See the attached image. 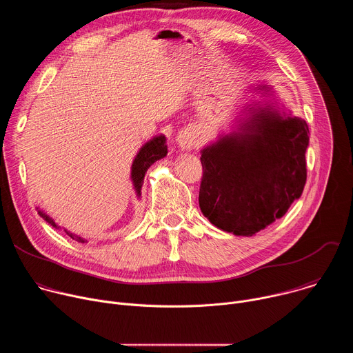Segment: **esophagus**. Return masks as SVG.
I'll return each instance as SVG.
<instances>
[{"mask_svg": "<svg viewBox=\"0 0 353 353\" xmlns=\"http://www.w3.org/2000/svg\"><path fill=\"white\" fill-rule=\"evenodd\" d=\"M177 143L183 150H191L196 148L199 143L196 131L194 128H185L180 131L177 135Z\"/></svg>", "mask_w": 353, "mask_h": 353, "instance_id": "obj_1", "label": "esophagus"}]
</instances>
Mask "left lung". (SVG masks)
<instances>
[{
    "instance_id": "obj_1",
    "label": "left lung",
    "mask_w": 353,
    "mask_h": 353,
    "mask_svg": "<svg viewBox=\"0 0 353 353\" xmlns=\"http://www.w3.org/2000/svg\"><path fill=\"white\" fill-rule=\"evenodd\" d=\"M247 112L239 131L201 150V212L236 236H253L282 218L307 179V123L268 103Z\"/></svg>"
}]
</instances>
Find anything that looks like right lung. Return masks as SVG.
<instances>
[{
    "label": "right lung",
    "instance_id": "obj_1",
    "mask_svg": "<svg viewBox=\"0 0 353 353\" xmlns=\"http://www.w3.org/2000/svg\"><path fill=\"white\" fill-rule=\"evenodd\" d=\"M166 155H168V145H166V138H165V135H158V137L152 138V139L148 141V142L139 149V152L137 154V157H135V159H134V162H132V168H131V180H132V184H134V188H135V192H137L138 196L141 195V187H142V184H143V177H145L146 170L150 168V165H154L157 161L165 158ZM37 212H39V215H40L44 221H47L50 225L59 229V226L56 225V222H54L52 218H50L48 215H46V214H44L43 211H40V210H39ZM65 233H67L71 239H74V240H77V241H79V243H86V240L82 239V237H79V236H75V234H72V233H70V232H67V230H65Z\"/></svg>",
    "mask_w": 353,
    "mask_h": 353
}]
</instances>
